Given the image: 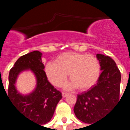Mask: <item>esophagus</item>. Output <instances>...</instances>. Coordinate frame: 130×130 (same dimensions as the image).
I'll use <instances>...</instances> for the list:
<instances>
[{
	"label": "esophagus",
	"mask_w": 130,
	"mask_h": 130,
	"mask_svg": "<svg viewBox=\"0 0 130 130\" xmlns=\"http://www.w3.org/2000/svg\"><path fill=\"white\" fill-rule=\"evenodd\" d=\"M68 95V93H65V92H62V95L63 98H65V97Z\"/></svg>",
	"instance_id": "obj_1"
}]
</instances>
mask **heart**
I'll return each mask as SVG.
<instances>
[{
  "instance_id": "b5f03b06",
  "label": "heart",
  "mask_w": 130,
  "mask_h": 130,
  "mask_svg": "<svg viewBox=\"0 0 130 130\" xmlns=\"http://www.w3.org/2000/svg\"><path fill=\"white\" fill-rule=\"evenodd\" d=\"M45 71L49 82L55 86H61L69 73L72 82L65 85V88L77 87L79 90H84L95 84L100 75V65L93 56L66 52L57 57L55 63L48 62Z\"/></svg>"
}]
</instances>
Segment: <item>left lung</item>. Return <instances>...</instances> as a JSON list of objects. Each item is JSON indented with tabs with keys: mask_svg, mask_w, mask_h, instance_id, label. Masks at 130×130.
Here are the masks:
<instances>
[{
	"mask_svg": "<svg viewBox=\"0 0 130 130\" xmlns=\"http://www.w3.org/2000/svg\"><path fill=\"white\" fill-rule=\"evenodd\" d=\"M96 56L102 70L97 84L87 92L78 95L74 107L76 118L88 124L95 123L120 99L121 75L116 63L109 56L102 54Z\"/></svg>",
	"mask_w": 130,
	"mask_h": 130,
	"instance_id": "1",
	"label": "left lung"
}]
</instances>
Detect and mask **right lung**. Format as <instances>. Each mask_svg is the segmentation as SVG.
<instances>
[{"label":"right lung","instance_id":"add662e5","mask_svg":"<svg viewBox=\"0 0 130 130\" xmlns=\"http://www.w3.org/2000/svg\"><path fill=\"white\" fill-rule=\"evenodd\" d=\"M42 54L34 51L21 56L9 73L8 97L12 103L24 116L37 124L44 125L51 120L62 93L50 84L44 70ZM30 69L37 78V87L32 93L21 96L15 89V79L21 71ZM43 127V126H42Z\"/></svg>","mask_w":130,"mask_h":130}]
</instances>
